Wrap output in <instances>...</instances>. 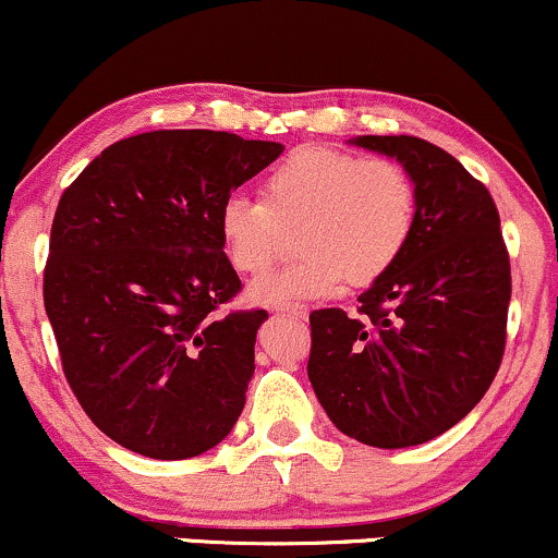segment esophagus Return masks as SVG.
Masks as SVG:
<instances>
[{
    "label": "esophagus",
    "mask_w": 558,
    "mask_h": 558,
    "mask_svg": "<svg viewBox=\"0 0 558 558\" xmlns=\"http://www.w3.org/2000/svg\"><path fill=\"white\" fill-rule=\"evenodd\" d=\"M279 313H287V316H295V318H305L308 316V308H305V305H281Z\"/></svg>",
    "instance_id": "esophagus-1"
}]
</instances>
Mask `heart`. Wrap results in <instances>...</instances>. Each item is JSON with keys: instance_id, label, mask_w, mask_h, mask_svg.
<instances>
[{"instance_id": "1", "label": "heart", "mask_w": 558, "mask_h": 558, "mask_svg": "<svg viewBox=\"0 0 558 558\" xmlns=\"http://www.w3.org/2000/svg\"><path fill=\"white\" fill-rule=\"evenodd\" d=\"M298 227L295 263L255 281L263 305L318 300L342 281L363 287L385 277L416 227V186L403 166L331 147H298L260 181V199L231 195L218 208V234L231 266L260 277Z\"/></svg>"}]
</instances>
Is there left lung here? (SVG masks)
<instances>
[{"mask_svg": "<svg viewBox=\"0 0 558 558\" xmlns=\"http://www.w3.org/2000/svg\"><path fill=\"white\" fill-rule=\"evenodd\" d=\"M416 186V227L372 281L361 318L311 313L308 379L337 429L374 448L422 446L459 424L496 377L511 268L490 192L416 136H355Z\"/></svg>", "mask_w": 558, "mask_h": 558, "instance_id": "left-lung-1", "label": "left lung"}]
</instances>
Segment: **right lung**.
I'll use <instances>...</instances> for the list:
<instances>
[{"label":"right lung","instance_id":"add662e5","mask_svg":"<svg viewBox=\"0 0 558 558\" xmlns=\"http://www.w3.org/2000/svg\"><path fill=\"white\" fill-rule=\"evenodd\" d=\"M281 153L227 131H149L62 192L44 308L68 385L118 446L192 459L240 418L268 313L218 311L242 290L218 208Z\"/></svg>","mask_w":558,"mask_h":558}]
</instances>
